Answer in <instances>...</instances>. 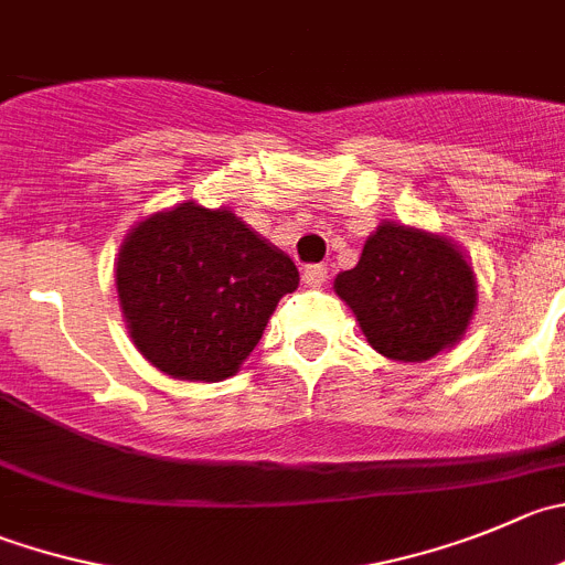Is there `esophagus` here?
Segmentation results:
<instances>
[{
    "label": "esophagus",
    "mask_w": 565,
    "mask_h": 565,
    "mask_svg": "<svg viewBox=\"0 0 565 565\" xmlns=\"http://www.w3.org/2000/svg\"><path fill=\"white\" fill-rule=\"evenodd\" d=\"M327 277H330L327 266H308L302 271V279H305V286H308V288H321L327 282Z\"/></svg>",
    "instance_id": "obj_1"
}]
</instances>
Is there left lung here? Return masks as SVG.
Instances as JSON below:
<instances>
[{
	"instance_id": "1",
	"label": "left lung",
	"mask_w": 565,
	"mask_h": 565,
	"mask_svg": "<svg viewBox=\"0 0 565 565\" xmlns=\"http://www.w3.org/2000/svg\"><path fill=\"white\" fill-rule=\"evenodd\" d=\"M335 294L383 358L424 363L452 349L477 310V274L449 235L383 222Z\"/></svg>"
}]
</instances>
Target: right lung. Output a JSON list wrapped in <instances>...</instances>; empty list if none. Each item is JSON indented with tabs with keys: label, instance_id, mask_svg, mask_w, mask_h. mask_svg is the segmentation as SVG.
Wrapping results in <instances>:
<instances>
[{
	"label": "right lung",
	"instance_id": "right-lung-1",
	"mask_svg": "<svg viewBox=\"0 0 565 565\" xmlns=\"http://www.w3.org/2000/svg\"><path fill=\"white\" fill-rule=\"evenodd\" d=\"M291 257L230 207L180 202L121 241L116 291L138 352L174 380L222 383L297 291Z\"/></svg>",
	"mask_w": 565,
	"mask_h": 565
}]
</instances>
